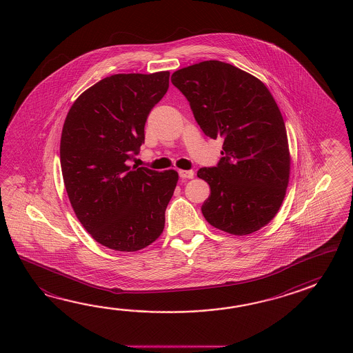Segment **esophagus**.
Segmentation results:
<instances>
[{"label":"esophagus","instance_id":"34e87169","mask_svg":"<svg viewBox=\"0 0 353 353\" xmlns=\"http://www.w3.org/2000/svg\"><path fill=\"white\" fill-rule=\"evenodd\" d=\"M180 178L183 179H193L194 172L193 170H179Z\"/></svg>","mask_w":353,"mask_h":353}]
</instances>
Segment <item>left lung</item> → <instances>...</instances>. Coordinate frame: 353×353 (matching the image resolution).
<instances>
[{
    "label": "left lung",
    "mask_w": 353,
    "mask_h": 353,
    "mask_svg": "<svg viewBox=\"0 0 353 353\" xmlns=\"http://www.w3.org/2000/svg\"><path fill=\"white\" fill-rule=\"evenodd\" d=\"M203 132L225 139L217 166L201 168L210 187L202 213L236 236L268 225L285 196L290 152L281 112L260 79L228 63L205 60L174 72Z\"/></svg>",
    "instance_id": "obj_1"
}]
</instances>
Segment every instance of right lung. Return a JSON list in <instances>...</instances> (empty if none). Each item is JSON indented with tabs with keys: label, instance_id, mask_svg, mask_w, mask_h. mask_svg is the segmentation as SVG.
I'll return each mask as SVG.
<instances>
[{
	"label": "right lung",
	"instance_id": "add662e5",
	"mask_svg": "<svg viewBox=\"0 0 353 353\" xmlns=\"http://www.w3.org/2000/svg\"><path fill=\"white\" fill-rule=\"evenodd\" d=\"M169 72L113 74L84 90L68 112L60 165L68 198L87 232L105 248L134 252L163 233L179 179L128 165L145 122L169 88Z\"/></svg>",
	"mask_w": 353,
	"mask_h": 353
}]
</instances>
